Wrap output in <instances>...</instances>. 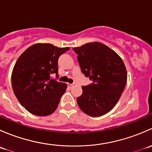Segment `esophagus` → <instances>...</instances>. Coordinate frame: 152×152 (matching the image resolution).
Masks as SVG:
<instances>
[{"label":"esophagus","instance_id":"1","mask_svg":"<svg viewBox=\"0 0 152 152\" xmlns=\"http://www.w3.org/2000/svg\"><path fill=\"white\" fill-rule=\"evenodd\" d=\"M76 85L75 83H73V84H67V86H68L69 87H74V86H76Z\"/></svg>","mask_w":152,"mask_h":152}]
</instances>
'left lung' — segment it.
<instances>
[{"mask_svg": "<svg viewBox=\"0 0 152 152\" xmlns=\"http://www.w3.org/2000/svg\"><path fill=\"white\" fill-rule=\"evenodd\" d=\"M82 73L92 83L82 87L77 98L79 108L91 117L110 112L117 104L126 84L127 73L121 58L101 42L73 48Z\"/></svg>", "mask_w": 152, "mask_h": 152, "instance_id": "obj_1", "label": "left lung"}]
</instances>
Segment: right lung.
<instances>
[{"label": "right lung", "mask_w": 152, "mask_h": 152, "mask_svg": "<svg viewBox=\"0 0 152 152\" xmlns=\"http://www.w3.org/2000/svg\"><path fill=\"white\" fill-rule=\"evenodd\" d=\"M70 48L37 43L20 56L12 73L14 93L23 107L31 114L46 116L56 110L67 85L50 77L58 76L59 57Z\"/></svg>", "instance_id": "add662e5"}]
</instances>
